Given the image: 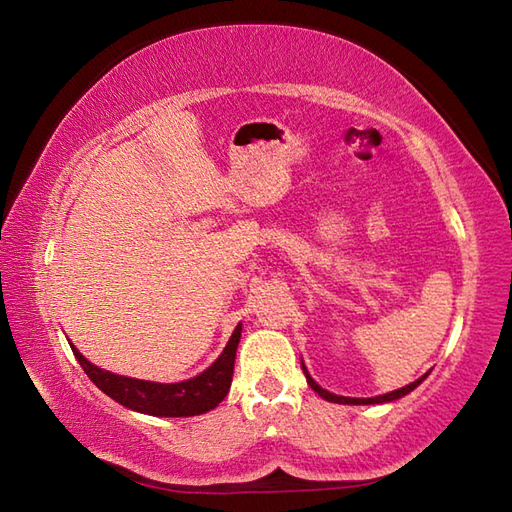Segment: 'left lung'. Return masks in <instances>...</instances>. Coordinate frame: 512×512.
Here are the masks:
<instances>
[{"mask_svg":"<svg viewBox=\"0 0 512 512\" xmlns=\"http://www.w3.org/2000/svg\"><path fill=\"white\" fill-rule=\"evenodd\" d=\"M301 369H303V374H306L308 385H310L314 391H317V394H319L321 398L330 400V402H339V405H380V402L398 400V398H402V396H407L409 391L416 389V387L422 383V380L429 376V372H427L424 376H420L418 380H413V383H409V385H405V387H400V389H396V391H389V394H383V396H374V398H347V396H336V394H330L328 389L319 387L317 383H314V378L308 374V369H306V365H303V363H301Z\"/></svg>","mask_w":512,"mask_h":512,"instance_id":"1","label":"left lung"}]
</instances>
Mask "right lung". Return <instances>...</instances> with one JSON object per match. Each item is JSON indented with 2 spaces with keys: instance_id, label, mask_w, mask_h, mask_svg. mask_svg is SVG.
<instances>
[{
  "instance_id": "1",
  "label": "right lung",
  "mask_w": 512,
  "mask_h": 512,
  "mask_svg": "<svg viewBox=\"0 0 512 512\" xmlns=\"http://www.w3.org/2000/svg\"><path fill=\"white\" fill-rule=\"evenodd\" d=\"M239 336H242V325H237L224 352L217 356V361L211 367H206L200 376L182 380V383H151V380L105 372V369L92 365L72 343L70 347L92 383L112 400L121 402L123 407L160 418H189L215 409L228 394Z\"/></svg>"
}]
</instances>
